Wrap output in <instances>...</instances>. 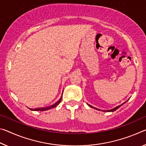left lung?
Wrapping results in <instances>:
<instances>
[{
  "label": "left lung",
  "instance_id": "8db88e82",
  "mask_svg": "<svg viewBox=\"0 0 146 146\" xmlns=\"http://www.w3.org/2000/svg\"><path fill=\"white\" fill-rule=\"evenodd\" d=\"M89 106H90V107H92L93 108V106H92L91 105H89ZM120 106H121V105H119V106H116V107H115V108H112V109H111V110H107L108 112H114V111H115V110H116L117 108H119ZM97 109H98V108H97Z\"/></svg>",
  "mask_w": 146,
  "mask_h": 146
}]
</instances>
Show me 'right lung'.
I'll list each match as a JSON object with an SVG mask.
<instances>
[{
    "label": "right lung",
    "mask_w": 146,
    "mask_h": 146,
    "mask_svg": "<svg viewBox=\"0 0 146 146\" xmlns=\"http://www.w3.org/2000/svg\"><path fill=\"white\" fill-rule=\"evenodd\" d=\"M62 98H60V99L58 101H56V103L53 104V105L48 106H46V107H43V108H33V109H31L32 110H35V111H45V110H47L49 109H51L52 108H55L57 105H59V103H60Z\"/></svg>",
    "instance_id": "obj_1"
}]
</instances>
